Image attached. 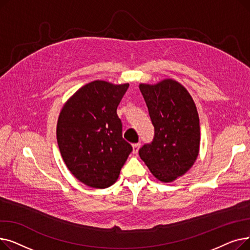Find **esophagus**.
<instances>
[{
    "label": "esophagus",
    "mask_w": 250,
    "mask_h": 250,
    "mask_svg": "<svg viewBox=\"0 0 250 250\" xmlns=\"http://www.w3.org/2000/svg\"><path fill=\"white\" fill-rule=\"evenodd\" d=\"M140 147H141V144H140V143L133 144V153H134V154H138Z\"/></svg>",
    "instance_id": "obj_1"
}]
</instances>
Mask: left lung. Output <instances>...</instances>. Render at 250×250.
<instances>
[{
	"label": "left lung",
	"instance_id": "left-lung-1",
	"mask_svg": "<svg viewBox=\"0 0 250 250\" xmlns=\"http://www.w3.org/2000/svg\"><path fill=\"white\" fill-rule=\"evenodd\" d=\"M154 125V138L140 150L152 174L171 182L185 174L198 158L200 120L188 90L171 79L156 85L141 84Z\"/></svg>",
	"mask_w": 250,
	"mask_h": 250
}]
</instances>
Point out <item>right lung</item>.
<instances>
[{"label":"right lung","mask_w":250,"mask_h":250,"mask_svg":"<svg viewBox=\"0 0 250 250\" xmlns=\"http://www.w3.org/2000/svg\"><path fill=\"white\" fill-rule=\"evenodd\" d=\"M128 84L93 81L63 105L57 126L62 159L84 185L106 188L117 180L133 147L123 138L116 113Z\"/></svg>","instance_id":"obj_1"}]
</instances>
